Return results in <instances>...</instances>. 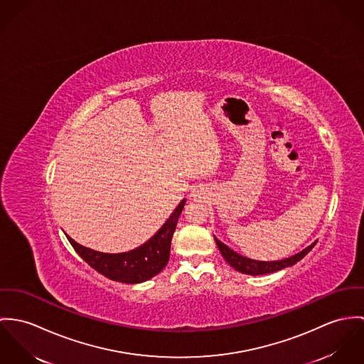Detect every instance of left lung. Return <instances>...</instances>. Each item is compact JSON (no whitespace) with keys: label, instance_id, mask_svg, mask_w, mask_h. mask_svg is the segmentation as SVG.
<instances>
[{"label":"left lung","instance_id":"1","mask_svg":"<svg viewBox=\"0 0 364 364\" xmlns=\"http://www.w3.org/2000/svg\"><path fill=\"white\" fill-rule=\"evenodd\" d=\"M216 245L222 254V257L226 259V262L235 268L236 271L245 274V275H265V274H271V272H277L281 271L283 268L291 267L296 262H299L301 258H304L306 254H309V251H311V248L316 245V242H313L311 245H309L307 248H304L303 251L284 258L281 261H257V259H251L247 257H242L240 254H237L236 251H233L232 248H229L226 244L219 242L215 237Z\"/></svg>","mask_w":364,"mask_h":364}]
</instances>
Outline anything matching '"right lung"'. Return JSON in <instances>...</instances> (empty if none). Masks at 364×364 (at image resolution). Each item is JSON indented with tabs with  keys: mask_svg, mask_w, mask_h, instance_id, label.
<instances>
[{
	"mask_svg": "<svg viewBox=\"0 0 364 364\" xmlns=\"http://www.w3.org/2000/svg\"><path fill=\"white\" fill-rule=\"evenodd\" d=\"M184 203L186 200L178 203V206L166 220V223L148 242L127 252H100L83 247L73 240L70 236H67V239L73 244L74 250L78 252L82 259L106 278L128 284L145 282L158 275L167 265V261L170 258L171 237Z\"/></svg>",
	"mask_w": 364,
	"mask_h": 364,
	"instance_id": "obj_1",
	"label": "right lung"
}]
</instances>
